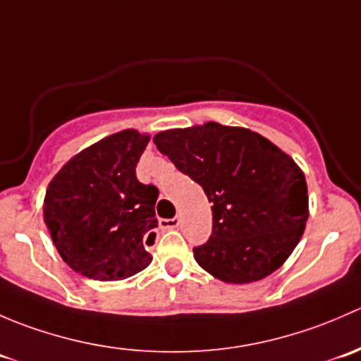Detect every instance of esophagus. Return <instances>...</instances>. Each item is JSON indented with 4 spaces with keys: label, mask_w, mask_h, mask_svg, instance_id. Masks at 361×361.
Returning a JSON list of instances; mask_svg holds the SVG:
<instances>
[{
    "label": "esophagus",
    "mask_w": 361,
    "mask_h": 361,
    "mask_svg": "<svg viewBox=\"0 0 361 361\" xmlns=\"http://www.w3.org/2000/svg\"><path fill=\"white\" fill-rule=\"evenodd\" d=\"M180 216H174V218H167V220H160L159 221V227L164 228V231H169V228H176L180 225Z\"/></svg>",
    "instance_id": "34e87169"
}]
</instances>
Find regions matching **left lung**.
<instances>
[{"label":"left lung","mask_w":361,"mask_h":361,"mask_svg":"<svg viewBox=\"0 0 361 361\" xmlns=\"http://www.w3.org/2000/svg\"><path fill=\"white\" fill-rule=\"evenodd\" d=\"M154 143L213 204L209 241L194 248L204 271L246 285L285 264L309 218L305 176L288 154L246 127L216 122L162 130Z\"/></svg>","instance_id":"obj_1"}]
</instances>
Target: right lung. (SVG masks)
Masks as SVG:
<instances>
[{"label": "right lung", "mask_w": 361, "mask_h": 361, "mask_svg": "<svg viewBox=\"0 0 361 361\" xmlns=\"http://www.w3.org/2000/svg\"><path fill=\"white\" fill-rule=\"evenodd\" d=\"M150 136L126 129L76 154L47 188L43 220L69 267L99 281L137 274L152 262L159 190L136 178Z\"/></svg>", "instance_id": "obj_1"}]
</instances>
